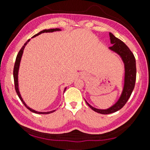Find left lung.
Instances as JSON below:
<instances>
[{"instance_id":"8db88e82","label":"left lung","mask_w":150,"mask_h":150,"mask_svg":"<svg viewBox=\"0 0 150 150\" xmlns=\"http://www.w3.org/2000/svg\"><path fill=\"white\" fill-rule=\"evenodd\" d=\"M109 35H110V43L112 45V46L109 47V49L120 55L124 64V71H125L124 84L122 92L118 100L115 105L107 109H98L94 108L85 100L86 103L92 110L103 115H108V114L115 112L125 105L134 90L136 79V59L132 52L123 42L116 38L112 33H109Z\"/></svg>"}]
</instances>
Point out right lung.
<instances>
[{
  "instance_id": "obj_1",
  "label": "right lung",
  "mask_w": 150,
  "mask_h": 150,
  "mask_svg": "<svg viewBox=\"0 0 150 150\" xmlns=\"http://www.w3.org/2000/svg\"><path fill=\"white\" fill-rule=\"evenodd\" d=\"M55 31H61V30L59 28H54V29H48V30H42V31L40 32L39 33H38L35 35H34V36H32V38H34L35 36H37V35H38L40 34H42V33H47V32H54ZM30 39H29L28 41L25 43L24 44L23 46L21 48V50L19 51L18 54L16 58V62H15L14 63V71H13V76H14V85H15V90L16 91V93L18 96V97L20 98V100L22 101V103L24 104V106H26V107L29 110H30L32 112H34V113H36V114H43V115H47V114H50L52 112H54V111H55V110H54L52 111H50V112H38V111H36L35 110H33L32 108H30L28 106L26 105V104L24 103V101L22 99L21 95H20V91H19V88H18V70H19V67H20V61H21V58L22 56V54H23V52H24V47L26 46V44H28L30 42ZM66 88L67 87L65 88L64 89V92L66 90Z\"/></svg>"
}]
</instances>
